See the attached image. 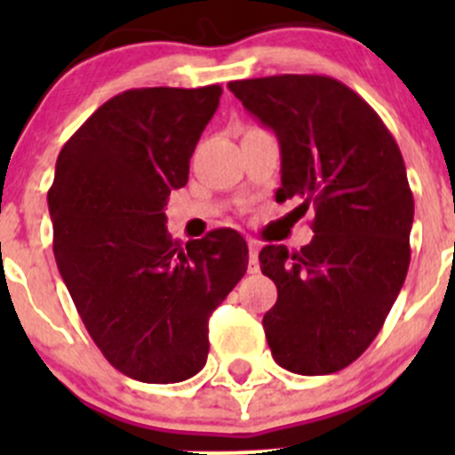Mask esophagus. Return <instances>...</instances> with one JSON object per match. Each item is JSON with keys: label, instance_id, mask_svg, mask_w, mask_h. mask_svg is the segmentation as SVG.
I'll use <instances>...</instances> for the list:
<instances>
[{"label": "esophagus", "instance_id": "34e87169", "mask_svg": "<svg viewBox=\"0 0 455 455\" xmlns=\"http://www.w3.org/2000/svg\"><path fill=\"white\" fill-rule=\"evenodd\" d=\"M249 273H259V244L255 240L249 242Z\"/></svg>", "mask_w": 455, "mask_h": 455}]
</instances>
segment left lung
<instances>
[{"label": "left lung", "instance_id": "obj_1", "mask_svg": "<svg viewBox=\"0 0 455 455\" xmlns=\"http://www.w3.org/2000/svg\"><path fill=\"white\" fill-rule=\"evenodd\" d=\"M228 90L270 127L282 149L275 198L313 204L315 237L301 251L261 249L277 286L264 315L273 359L295 374H332L359 359L383 328L410 268L414 196L396 140L341 81L277 75Z\"/></svg>", "mask_w": 455, "mask_h": 455}]
</instances>
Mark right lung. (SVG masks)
<instances>
[{
    "label": "right lung",
    "mask_w": 455,
    "mask_h": 455,
    "mask_svg": "<svg viewBox=\"0 0 455 455\" xmlns=\"http://www.w3.org/2000/svg\"><path fill=\"white\" fill-rule=\"evenodd\" d=\"M220 85L140 87L100 105L63 145L48 191L52 251L105 359L142 383L204 368L209 316L249 266L233 228L172 240L164 206L189 180Z\"/></svg>",
    "instance_id": "add662e5"
}]
</instances>
